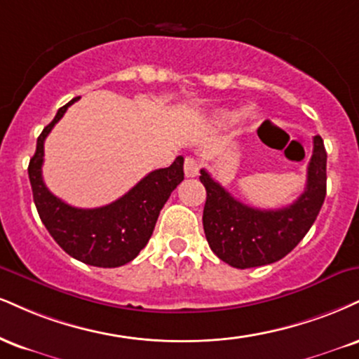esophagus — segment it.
Returning <instances> with one entry per match:
<instances>
[{"instance_id":"obj_1","label":"esophagus","mask_w":359,"mask_h":359,"mask_svg":"<svg viewBox=\"0 0 359 359\" xmlns=\"http://www.w3.org/2000/svg\"><path fill=\"white\" fill-rule=\"evenodd\" d=\"M198 170H201V163H198L197 161H194V158H185V162H184L185 177H197Z\"/></svg>"}]
</instances>
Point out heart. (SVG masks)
I'll return each instance as SVG.
<instances>
[{"label":"heart","mask_w":359,"mask_h":359,"mask_svg":"<svg viewBox=\"0 0 359 359\" xmlns=\"http://www.w3.org/2000/svg\"><path fill=\"white\" fill-rule=\"evenodd\" d=\"M239 114L234 110H227V109H221L217 111H214L212 114V123L217 125V127H229V125H232L234 122L239 120ZM256 114H254L252 110H245L243 114V118L248 120V122H252L254 118H256Z\"/></svg>","instance_id":"b5f03b06"}]
</instances>
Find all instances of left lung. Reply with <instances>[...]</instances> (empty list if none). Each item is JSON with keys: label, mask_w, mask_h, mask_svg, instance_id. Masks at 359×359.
I'll list each match as a JSON object with an SVG mask.
<instances>
[{"label": "left lung", "mask_w": 359, "mask_h": 359, "mask_svg": "<svg viewBox=\"0 0 359 359\" xmlns=\"http://www.w3.org/2000/svg\"><path fill=\"white\" fill-rule=\"evenodd\" d=\"M326 149L323 138H313L304 192L283 209L262 210L232 197L207 170H201L207 198L204 232L212 252L229 266L248 269L273 264L299 244L316 221L326 197Z\"/></svg>", "instance_id": "left-lung-1"}]
</instances>
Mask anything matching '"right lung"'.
<instances>
[{
  "label": "right lung",
  "mask_w": 359,
  "mask_h": 359,
  "mask_svg": "<svg viewBox=\"0 0 359 359\" xmlns=\"http://www.w3.org/2000/svg\"><path fill=\"white\" fill-rule=\"evenodd\" d=\"M80 97L56 111L36 140V152L28 165L33 201L41 222L65 252L85 264L118 267L138 256L152 236L163 204L184 180V157L167 168L150 172L125 196L97 209H79L53 196L43 182L45 138L65 111Z\"/></svg>",
  "instance_id": "right-lung-1"
}]
</instances>
